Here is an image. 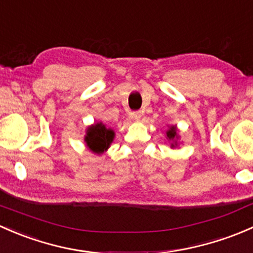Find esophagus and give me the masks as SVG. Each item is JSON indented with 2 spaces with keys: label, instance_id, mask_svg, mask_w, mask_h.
Instances as JSON below:
<instances>
[{
  "label": "esophagus",
  "instance_id": "1",
  "mask_svg": "<svg viewBox=\"0 0 253 253\" xmlns=\"http://www.w3.org/2000/svg\"><path fill=\"white\" fill-rule=\"evenodd\" d=\"M141 116H142V112L141 111H134L131 113V117L134 119H136V121H139V119L141 118Z\"/></svg>",
  "mask_w": 253,
  "mask_h": 253
}]
</instances>
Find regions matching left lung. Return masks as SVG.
Masks as SVG:
<instances>
[{"instance_id":"8db88e82","label":"left lung","mask_w":253,"mask_h":253,"mask_svg":"<svg viewBox=\"0 0 253 253\" xmlns=\"http://www.w3.org/2000/svg\"><path fill=\"white\" fill-rule=\"evenodd\" d=\"M167 136L169 137V140H174L176 137V127L175 126H171L170 129L167 131ZM171 146H174L173 144H171Z\"/></svg>"}]
</instances>
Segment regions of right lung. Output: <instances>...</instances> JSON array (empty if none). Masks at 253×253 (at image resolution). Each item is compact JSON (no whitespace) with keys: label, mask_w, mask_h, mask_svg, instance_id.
Wrapping results in <instances>:
<instances>
[{"label":"right lung","mask_w":253,"mask_h":253,"mask_svg":"<svg viewBox=\"0 0 253 253\" xmlns=\"http://www.w3.org/2000/svg\"><path fill=\"white\" fill-rule=\"evenodd\" d=\"M114 131L107 129L102 123H97L95 126H90L86 131L85 141L92 152L102 153L103 151L107 150L113 141Z\"/></svg>","instance_id":"right-lung-1"}]
</instances>
